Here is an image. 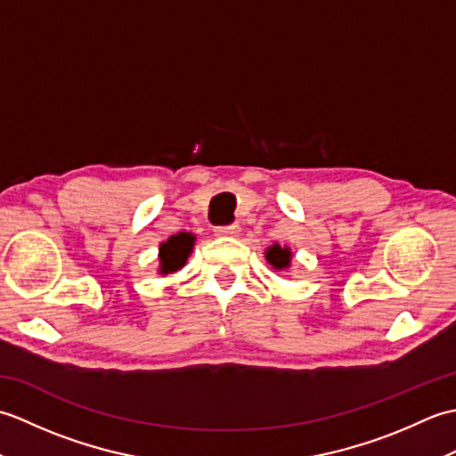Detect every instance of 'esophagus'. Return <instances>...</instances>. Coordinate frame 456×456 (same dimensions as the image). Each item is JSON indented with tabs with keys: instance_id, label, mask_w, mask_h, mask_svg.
I'll use <instances>...</instances> for the list:
<instances>
[{
	"instance_id": "34e87169",
	"label": "esophagus",
	"mask_w": 456,
	"mask_h": 456,
	"mask_svg": "<svg viewBox=\"0 0 456 456\" xmlns=\"http://www.w3.org/2000/svg\"><path fill=\"white\" fill-rule=\"evenodd\" d=\"M239 233H240V227L237 225V223H233V225L216 227V235L217 237H239Z\"/></svg>"
}]
</instances>
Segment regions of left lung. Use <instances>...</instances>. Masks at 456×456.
Wrapping results in <instances>:
<instances>
[{
  "instance_id": "obj_1",
  "label": "left lung",
  "mask_w": 456,
  "mask_h": 456,
  "mask_svg": "<svg viewBox=\"0 0 456 456\" xmlns=\"http://www.w3.org/2000/svg\"><path fill=\"white\" fill-rule=\"evenodd\" d=\"M268 265H273L276 270H284L289 266V260H292V253H289L288 247H280L278 243H274L273 247L266 248L265 253Z\"/></svg>"
}]
</instances>
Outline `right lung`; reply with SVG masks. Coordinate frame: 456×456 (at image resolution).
I'll return each mask as SVG.
<instances>
[{"label":"right lung","mask_w":456,"mask_h":456,"mask_svg":"<svg viewBox=\"0 0 456 456\" xmlns=\"http://www.w3.org/2000/svg\"><path fill=\"white\" fill-rule=\"evenodd\" d=\"M193 243H196V237L191 233H178L172 235L168 240H164L159 248V258H160V274H172L180 270L191 253Z\"/></svg>","instance_id":"right-lung-1"}]
</instances>
